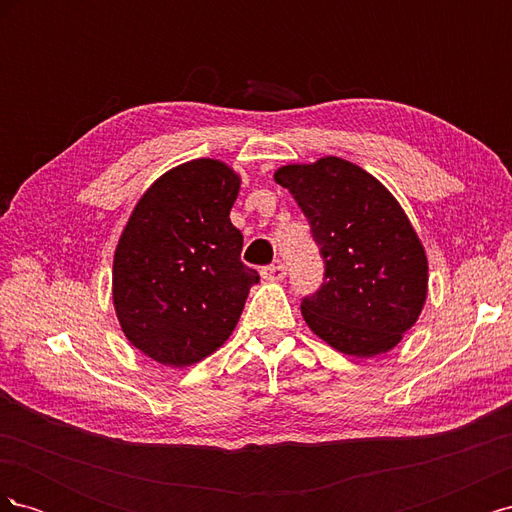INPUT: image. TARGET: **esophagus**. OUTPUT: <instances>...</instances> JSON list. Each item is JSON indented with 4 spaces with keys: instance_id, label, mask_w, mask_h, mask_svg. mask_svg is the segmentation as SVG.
<instances>
[{
    "instance_id": "1",
    "label": "esophagus",
    "mask_w": 512,
    "mask_h": 512,
    "mask_svg": "<svg viewBox=\"0 0 512 512\" xmlns=\"http://www.w3.org/2000/svg\"><path fill=\"white\" fill-rule=\"evenodd\" d=\"M260 273H262V277H265L267 282H282L284 277H286V267L282 265V262H277V265L265 267Z\"/></svg>"
}]
</instances>
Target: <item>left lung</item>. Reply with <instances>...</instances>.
Returning <instances> with one entry per match:
<instances>
[{
    "mask_svg": "<svg viewBox=\"0 0 512 512\" xmlns=\"http://www.w3.org/2000/svg\"><path fill=\"white\" fill-rule=\"evenodd\" d=\"M312 226L324 282L301 303L320 339L350 356L395 348L427 299V256L395 196L367 170L327 156L275 170Z\"/></svg>",
    "mask_w": 512,
    "mask_h": 512,
    "instance_id": "obj_1",
    "label": "left lung"
}]
</instances>
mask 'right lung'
<instances>
[{"mask_svg": "<svg viewBox=\"0 0 512 512\" xmlns=\"http://www.w3.org/2000/svg\"><path fill=\"white\" fill-rule=\"evenodd\" d=\"M241 177L220 160L170 168L138 200L113 260V305L128 342L188 367L235 331L260 275L241 262L230 222Z\"/></svg>", "mask_w": 512, "mask_h": 512, "instance_id": "add662e5", "label": "right lung"}]
</instances>
